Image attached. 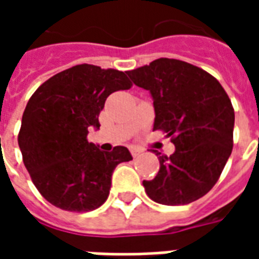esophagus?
Listing matches in <instances>:
<instances>
[{
	"instance_id": "34e87169",
	"label": "esophagus",
	"mask_w": 259,
	"mask_h": 259,
	"mask_svg": "<svg viewBox=\"0 0 259 259\" xmlns=\"http://www.w3.org/2000/svg\"><path fill=\"white\" fill-rule=\"evenodd\" d=\"M141 152H143V151H141L140 148H132V155H133V158L140 157Z\"/></svg>"
}]
</instances>
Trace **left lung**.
<instances>
[{
  "label": "left lung",
  "instance_id": "left-lung-1",
  "mask_svg": "<svg viewBox=\"0 0 259 259\" xmlns=\"http://www.w3.org/2000/svg\"><path fill=\"white\" fill-rule=\"evenodd\" d=\"M154 101V130L172 137L175 152L161 155L159 172L144 180L148 197L185 205L217 183L233 148L234 111L226 91L205 70L179 59L159 58L126 72Z\"/></svg>",
  "mask_w": 259,
  "mask_h": 259
}]
</instances>
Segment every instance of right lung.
<instances>
[{"mask_svg": "<svg viewBox=\"0 0 259 259\" xmlns=\"http://www.w3.org/2000/svg\"><path fill=\"white\" fill-rule=\"evenodd\" d=\"M132 87L116 69L76 65L42 83L22 116L18 143L27 172L41 195L65 211H93L109 194L119 163L133 159L126 147L101 151L87 135L109 94Z\"/></svg>", "mask_w": 259, "mask_h": 259, "instance_id": "right-lung-1", "label": "right lung"}]
</instances>
